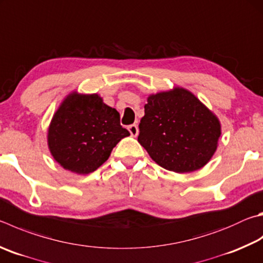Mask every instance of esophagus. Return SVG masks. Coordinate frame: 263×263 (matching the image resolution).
Here are the masks:
<instances>
[{"mask_svg": "<svg viewBox=\"0 0 263 263\" xmlns=\"http://www.w3.org/2000/svg\"><path fill=\"white\" fill-rule=\"evenodd\" d=\"M128 132L131 133L132 137H137L138 133H139V128H138L136 124H132V125L128 126Z\"/></svg>", "mask_w": 263, "mask_h": 263, "instance_id": "obj_1", "label": "esophagus"}]
</instances>
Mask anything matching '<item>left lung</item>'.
I'll return each mask as SVG.
<instances>
[{"label": "left lung", "instance_id": "obj_1", "mask_svg": "<svg viewBox=\"0 0 263 263\" xmlns=\"http://www.w3.org/2000/svg\"><path fill=\"white\" fill-rule=\"evenodd\" d=\"M138 142L162 168L177 174L206 165L221 137L218 117L184 87L149 94Z\"/></svg>", "mask_w": 263, "mask_h": 263}]
</instances>
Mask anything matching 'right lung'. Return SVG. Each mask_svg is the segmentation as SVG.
Returning a JSON list of instances; mask_svg holds the SVG:
<instances>
[{
    "label": "right lung",
    "instance_id": "obj_1",
    "mask_svg": "<svg viewBox=\"0 0 263 263\" xmlns=\"http://www.w3.org/2000/svg\"><path fill=\"white\" fill-rule=\"evenodd\" d=\"M119 122V112L98 93L73 90L61 102L48 126L50 154L71 173H93L109 159L114 147L130 136Z\"/></svg>",
    "mask_w": 263,
    "mask_h": 263
}]
</instances>
